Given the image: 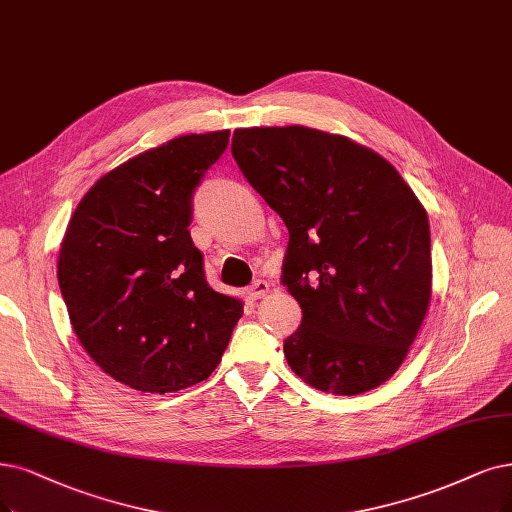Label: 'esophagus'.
Here are the masks:
<instances>
[{"instance_id": "esophagus-1", "label": "esophagus", "mask_w": 512, "mask_h": 512, "mask_svg": "<svg viewBox=\"0 0 512 512\" xmlns=\"http://www.w3.org/2000/svg\"><path fill=\"white\" fill-rule=\"evenodd\" d=\"M268 291H270V282H268V280H255L253 285L249 287V295H251L253 299L266 297V295H268Z\"/></svg>"}]
</instances>
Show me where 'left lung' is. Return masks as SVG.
Returning <instances> with one entry per match:
<instances>
[{
  "mask_svg": "<svg viewBox=\"0 0 512 512\" xmlns=\"http://www.w3.org/2000/svg\"><path fill=\"white\" fill-rule=\"evenodd\" d=\"M232 156L289 230L282 285L304 312L289 367L331 394L382 386L430 306L426 208L388 160L325 130L238 128Z\"/></svg>",
  "mask_w": 512,
  "mask_h": 512,
  "instance_id": "8db88e82",
  "label": "left lung"
}]
</instances>
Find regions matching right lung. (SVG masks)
<instances>
[{
  "label": "right lung",
  "instance_id": "1",
  "mask_svg": "<svg viewBox=\"0 0 512 512\" xmlns=\"http://www.w3.org/2000/svg\"><path fill=\"white\" fill-rule=\"evenodd\" d=\"M230 130L175 137L94 183L67 225L59 287L80 344L141 392H177L215 371L242 301L208 287L189 236L192 194Z\"/></svg>",
  "mask_w": 512,
  "mask_h": 512
}]
</instances>
